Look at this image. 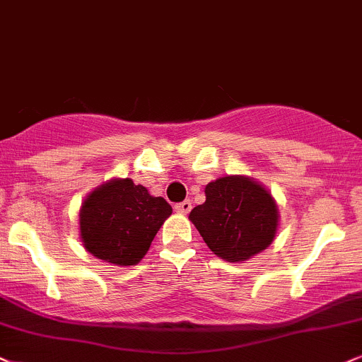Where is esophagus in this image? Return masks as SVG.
<instances>
[{
    "instance_id": "obj_1",
    "label": "esophagus",
    "mask_w": 362,
    "mask_h": 362,
    "mask_svg": "<svg viewBox=\"0 0 362 362\" xmlns=\"http://www.w3.org/2000/svg\"><path fill=\"white\" fill-rule=\"evenodd\" d=\"M192 209V202L190 200H184V202H178L175 204V210L178 214H189Z\"/></svg>"
}]
</instances>
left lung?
Instances as JSON below:
<instances>
[{
  "instance_id": "left-lung-1",
  "label": "left lung",
  "mask_w": 362,
  "mask_h": 362,
  "mask_svg": "<svg viewBox=\"0 0 362 362\" xmlns=\"http://www.w3.org/2000/svg\"><path fill=\"white\" fill-rule=\"evenodd\" d=\"M189 218L209 249L228 262H242L272 244L277 204L254 178L227 175L205 187V202Z\"/></svg>"
}]
</instances>
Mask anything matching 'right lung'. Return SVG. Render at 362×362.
Returning <instances> with one entry per match:
<instances>
[{"label": "right lung", "instance_id": "1", "mask_svg": "<svg viewBox=\"0 0 362 362\" xmlns=\"http://www.w3.org/2000/svg\"><path fill=\"white\" fill-rule=\"evenodd\" d=\"M172 207L132 178H113L86 197L80 209L85 249L113 265H135L147 254Z\"/></svg>", "mask_w": 362, "mask_h": 362}]
</instances>
